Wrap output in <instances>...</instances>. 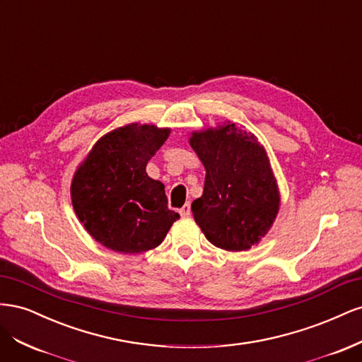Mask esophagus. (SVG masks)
<instances>
[{
	"instance_id": "34e87169",
	"label": "esophagus",
	"mask_w": 362,
	"mask_h": 362,
	"mask_svg": "<svg viewBox=\"0 0 362 362\" xmlns=\"http://www.w3.org/2000/svg\"><path fill=\"white\" fill-rule=\"evenodd\" d=\"M180 214H181V217H190V214H192V210H190V204H185L181 210H180Z\"/></svg>"
}]
</instances>
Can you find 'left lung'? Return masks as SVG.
<instances>
[{
	"instance_id": "left-lung-1",
	"label": "left lung",
	"mask_w": 362,
	"mask_h": 362,
	"mask_svg": "<svg viewBox=\"0 0 362 362\" xmlns=\"http://www.w3.org/2000/svg\"><path fill=\"white\" fill-rule=\"evenodd\" d=\"M189 141L206 172L192 211L208 242L231 252L259 243L281 202L266 149L233 122L194 131Z\"/></svg>"
}]
</instances>
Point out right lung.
I'll list each match as a JSON object with an SVG mask.
<instances>
[{
  "mask_svg": "<svg viewBox=\"0 0 362 362\" xmlns=\"http://www.w3.org/2000/svg\"><path fill=\"white\" fill-rule=\"evenodd\" d=\"M170 128L129 124L103 136L71 184L76 217L96 242L122 254H141L166 237L180 214L168 208L164 184L148 177L146 164Z\"/></svg>",
  "mask_w": 362,
  "mask_h": 362,
  "instance_id": "add662e5",
  "label": "right lung"
}]
</instances>
